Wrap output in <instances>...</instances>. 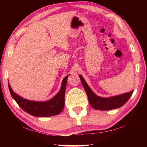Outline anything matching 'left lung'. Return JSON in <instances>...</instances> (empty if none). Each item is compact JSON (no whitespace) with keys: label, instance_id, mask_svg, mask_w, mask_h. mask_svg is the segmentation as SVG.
I'll return each mask as SVG.
<instances>
[{"label":"left lung","instance_id":"left-lung-1","mask_svg":"<svg viewBox=\"0 0 147 147\" xmlns=\"http://www.w3.org/2000/svg\"><path fill=\"white\" fill-rule=\"evenodd\" d=\"M80 78L87 96H88V99L90 105L97 110L108 111L119 108L126 103L133 93V91H131L128 93H124V94L112 96V97L109 98L100 97V96L96 95L92 91V90L87 85L82 76L80 75Z\"/></svg>","mask_w":147,"mask_h":147}]
</instances>
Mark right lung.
I'll list each match as a JSON object with an SVG mask.
<instances>
[{
	"label": "right lung",
	"instance_id": "add662e5",
	"mask_svg": "<svg viewBox=\"0 0 147 147\" xmlns=\"http://www.w3.org/2000/svg\"><path fill=\"white\" fill-rule=\"evenodd\" d=\"M67 77L62 81L61 88L54 98L46 102H35L24 99L15 93L8 83L9 89L12 97L23 111L33 116L48 117L60 114L64 106V95Z\"/></svg>",
	"mask_w": 147,
	"mask_h": 147
}]
</instances>
